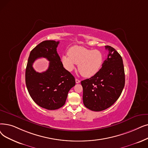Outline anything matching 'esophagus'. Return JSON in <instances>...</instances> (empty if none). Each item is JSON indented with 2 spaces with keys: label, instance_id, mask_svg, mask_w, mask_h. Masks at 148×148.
<instances>
[{
  "label": "esophagus",
  "instance_id": "obj_1",
  "mask_svg": "<svg viewBox=\"0 0 148 148\" xmlns=\"http://www.w3.org/2000/svg\"><path fill=\"white\" fill-rule=\"evenodd\" d=\"M75 82H76V83H79L80 82V80H79V79H75Z\"/></svg>",
  "mask_w": 148,
  "mask_h": 148
}]
</instances>
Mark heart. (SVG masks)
I'll list each match as a JSON object with an SVG mask.
<instances>
[{
  "instance_id": "1",
  "label": "heart",
  "mask_w": 148,
  "mask_h": 148,
  "mask_svg": "<svg viewBox=\"0 0 148 148\" xmlns=\"http://www.w3.org/2000/svg\"><path fill=\"white\" fill-rule=\"evenodd\" d=\"M68 55L62 57V62L68 71H72L75 64L85 77H91L97 74L103 63V55L97 49H91L83 47L74 46L68 51Z\"/></svg>"
}]
</instances>
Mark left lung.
<instances>
[{
	"label": "left lung",
	"instance_id": "obj_1",
	"mask_svg": "<svg viewBox=\"0 0 148 148\" xmlns=\"http://www.w3.org/2000/svg\"><path fill=\"white\" fill-rule=\"evenodd\" d=\"M105 48L109 53L99 71L81 82L83 104L94 111H103L111 106L125 86V70L121 56L110 46H105Z\"/></svg>",
	"mask_w": 148,
	"mask_h": 148
}]
</instances>
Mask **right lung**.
Listing matches in <instances>:
<instances>
[{
  "label": "right lung",
  "mask_w": 148,
  "mask_h": 148,
  "mask_svg": "<svg viewBox=\"0 0 148 148\" xmlns=\"http://www.w3.org/2000/svg\"><path fill=\"white\" fill-rule=\"evenodd\" d=\"M59 42L45 40L40 43L29 54L25 71L28 91L38 106L48 110H55L65 103L68 93L75 85L74 76L64 68L57 52ZM43 57L50 62L46 72L37 73L32 64Z\"/></svg>",
  "instance_id": "1"
}]
</instances>
